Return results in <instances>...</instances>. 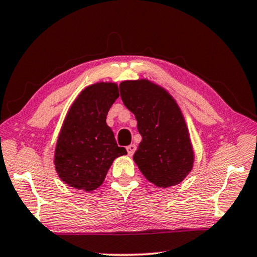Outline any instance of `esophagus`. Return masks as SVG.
<instances>
[{
  "mask_svg": "<svg viewBox=\"0 0 257 257\" xmlns=\"http://www.w3.org/2000/svg\"><path fill=\"white\" fill-rule=\"evenodd\" d=\"M135 151H136V145L135 144H130L129 146H127V152L130 156L135 153Z\"/></svg>",
  "mask_w": 257,
  "mask_h": 257,
  "instance_id": "1",
  "label": "esophagus"
}]
</instances>
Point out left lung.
Segmentation results:
<instances>
[{
	"label": "left lung",
	"mask_w": 257,
	"mask_h": 257,
	"mask_svg": "<svg viewBox=\"0 0 257 257\" xmlns=\"http://www.w3.org/2000/svg\"><path fill=\"white\" fill-rule=\"evenodd\" d=\"M119 89L142 135L135 163L155 186L178 185L191 171L195 159L180 107L167 90L147 79L122 81Z\"/></svg>",
	"instance_id": "left-lung-1"
}]
</instances>
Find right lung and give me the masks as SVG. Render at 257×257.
Wrapping results in <instances>:
<instances>
[{
    "label": "right lung",
    "mask_w": 257,
    "mask_h": 257,
    "mask_svg": "<svg viewBox=\"0 0 257 257\" xmlns=\"http://www.w3.org/2000/svg\"><path fill=\"white\" fill-rule=\"evenodd\" d=\"M119 97L114 82H96L78 95L56 142L54 165L59 177L76 189L92 191L103 184L116 158L127 154L106 124L107 112Z\"/></svg>",
    "instance_id": "add662e5"
}]
</instances>
